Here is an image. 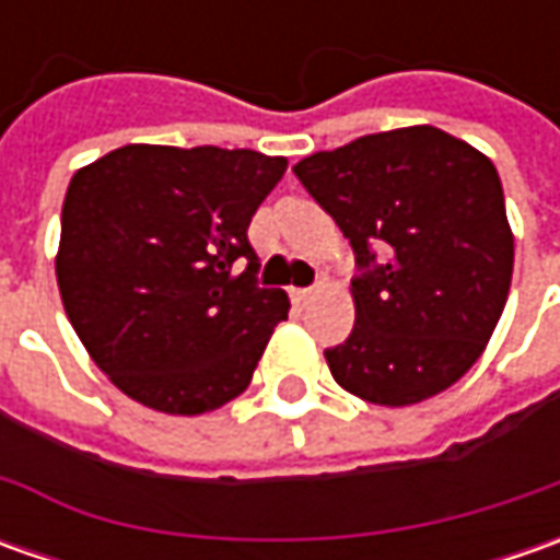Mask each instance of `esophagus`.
Wrapping results in <instances>:
<instances>
[{
    "mask_svg": "<svg viewBox=\"0 0 560 560\" xmlns=\"http://www.w3.org/2000/svg\"><path fill=\"white\" fill-rule=\"evenodd\" d=\"M314 292H317L314 287H305V290H292V299H295V302H308Z\"/></svg>",
    "mask_w": 560,
    "mask_h": 560,
    "instance_id": "34e87169",
    "label": "esophagus"
}]
</instances>
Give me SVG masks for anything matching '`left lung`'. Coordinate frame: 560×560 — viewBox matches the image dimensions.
<instances>
[{
  "label": "left lung",
  "instance_id": "8db88e82",
  "mask_svg": "<svg viewBox=\"0 0 560 560\" xmlns=\"http://www.w3.org/2000/svg\"><path fill=\"white\" fill-rule=\"evenodd\" d=\"M292 171L355 252V327L324 352L336 383L401 408L462 380L514 270L495 164L423 124L314 152Z\"/></svg>",
  "mask_w": 560,
  "mask_h": 560
}]
</instances>
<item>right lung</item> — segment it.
Segmentation results:
<instances>
[{
  "label": "right lung",
  "mask_w": 560,
  "mask_h": 560,
  "mask_svg": "<svg viewBox=\"0 0 560 560\" xmlns=\"http://www.w3.org/2000/svg\"><path fill=\"white\" fill-rule=\"evenodd\" d=\"M283 171L287 159L252 149L133 142L71 177L55 277L120 393L205 415L246 389L290 314L287 292L258 287L246 233Z\"/></svg>",
  "instance_id": "add662e5"
}]
</instances>
